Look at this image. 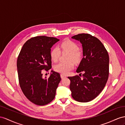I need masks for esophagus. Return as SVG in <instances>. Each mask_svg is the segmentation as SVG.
Segmentation results:
<instances>
[{
	"label": "esophagus",
	"mask_w": 125,
	"mask_h": 125,
	"mask_svg": "<svg viewBox=\"0 0 125 125\" xmlns=\"http://www.w3.org/2000/svg\"><path fill=\"white\" fill-rule=\"evenodd\" d=\"M66 77V75L64 74H61V78L62 79H64Z\"/></svg>",
	"instance_id": "34e87169"
}]
</instances>
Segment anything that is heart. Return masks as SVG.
Here are the masks:
<instances>
[{"label":"heart","mask_w":125,"mask_h":125,"mask_svg":"<svg viewBox=\"0 0 125 125\" xmlns=\"http://www.w3.org/2000/svg\"><path fill=\"white\" fill-rule=\"evenodd\" d=\"M63 53H69L67 62H59L54 65L55 71L66 74L73 69L74 67V63H78L81 60L82 57V53L79 51V46L74 41L71 40H65L60 44V47L54 46L50 52V56L54 62H56L61 55V50ZM73 61V62L72 60Z\"/></svg>","instance_id":"1"}]
</instances>
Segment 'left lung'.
I'll return each instance as SVG.
<instances>
[{
    "instance_id": "8db88e82",
    "label": "left lung",
    "mask_w": 125,
    "mask_h": 125,
    "mask_svg": "<svg viewBox=\"0 0 125 125\" xmlns=\"http://www.w3.org/2000/svg\"><path fill=\"white\" fill-rule=\"evenodd\" d=\"M72 38L82 44L83 57L76 71L83 74L82 79L78 75L69 76L70 89L75 100L87 102L97 97L106 84L109 57L103 44L97 37L82 33Z\"/></svg>"
}]
</instances>
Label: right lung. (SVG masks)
<instances>
[{
  "mask_svg": "<svg viewBox=\"0 0 125 125\" xmlns=\"http://www.w3.org/2000/svg\"><path fill=\"white\" fill-rule=\"evenodd\" d=\"M59 41L53 37L36 36L26 42L17 61L19 83L24 94L33 104L46 105L55 97L61 81L59 73L52 71L49 78H43V71L52 68L51 48Z\"/></svg>",
  "mask_w": 125,
  "mask_h": 125,
  "instance_id": "1",
  "label": "right lung"
}]
</instances>
